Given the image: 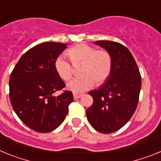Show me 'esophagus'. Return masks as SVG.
<instances>
[{
    "label": "esophagus",
    "mask_w": 161,
    "mask_h": 161,
    "mask_svg": "<svg viewBox=\"0 0 161 161\" xmlns=\"http://www.w3.org/2000/svg\"><path fill=\"white\" fill-rule=\"evenodd\" d=\"M73 96H74V98H75V100H76V99H79V98H80V97H82V94H81V93H74V94H73Z\"/></svg>",
    "instance_id": "esophagus-1"
}]
</instances>
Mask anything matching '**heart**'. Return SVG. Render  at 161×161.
I'll return each mask as SVG.
<instances>
[{"instance_id":"obj_1","label":"heart","mask_w":161,"mask_h":161,"mask_svg":"<svg viewBox=\"0 0 161 161\" xmlns=\"http://www.w3.org/2000/svg\"><path fill=\"white\" fill-rule=\"evenodd\" d=\"M74 65H81L79 74L67 84V88L75 93H80L90 89L96 82V85L104 83L110 75L112 59L110 54L105 50H96L86 44H79L67 51ZM56 72L61 79L68 81L74 75L70 63L63 56H59L54 61Z\"/></svg>"}]
</instances>
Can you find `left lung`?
Wrapping results in <instances>:
<instances>
[{
  "label": "left lung",
  "instance_id": "1",
  "mask_svg": "<svg viewBox=\"0 0 161 161\" xmlns=\"http://www.w3.org/2000/svg\"><path fill=\"white\" fill-rule=\"evenodd\" d=\"M95 44L110 54L112 69L108 79L88 94L93 104L86 109L92 126L103 134L118 130L130 119L139 102L141 75L130 50L114 41L99 40Z\"/></svg>",
  "mask_w": 161,
  "mask_h": 161
}]
</instances>
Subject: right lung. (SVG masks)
<instances>
[{
	"label": "right lung",
	"instance_id": "add662e5",
	"mask_svg": "<svg viewBox=\"0 0 161 161\" xmlns=\"http://www.w3.org/2000/svg\"><path fill=\"white\" fill-rule=\"evenodd\" d=\"M66 44L46 42L21 57L9 78V99L14 110L29 128L51 132L63 122L74 100L71 92L54 96L65 86L57 75L54 61Z\"/></svg>",
	"mask_w": 161,
	"mask_h": 161
}]
</instances>
